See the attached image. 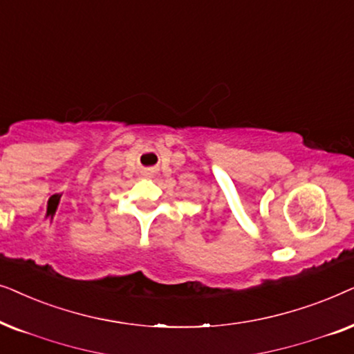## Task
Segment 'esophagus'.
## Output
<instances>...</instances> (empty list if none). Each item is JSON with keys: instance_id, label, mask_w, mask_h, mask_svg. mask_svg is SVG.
Here are the masks:
<instances>
[{"instance_id": "obj_1", "label": "esophagus", "mask_w": 354, "mask_h": 354, "mask_svg": "<svg viewBox=\"0 0 354 354\" xmlns=\"http://www.w3.org/2000/svg\"><path fill=\"white\" fill-rule=\"evenodd\" d=\"M145 174H152V171H147V173H145Z\"/></svg>"}]
</instances>
